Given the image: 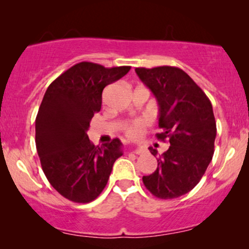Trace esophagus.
Wrapping results in <instances>:
<instances>
[{
    "mask_svg": "<svg viewBox=\"0 0 249 249\" xmlns=\"http://www.w3.org/2000/svg\"><path fill=\"white\" fill-rule=\"evenodd\" d=\"M133 151H134V153L139 154V153H142V147H139V146H136V147L133 148Z\"/></svg>",
    "mask_w": 249,
    "mask_h": 249,
    "instance_id": "esophagus-1",
    "label": "esophagus"
}]
</instances>
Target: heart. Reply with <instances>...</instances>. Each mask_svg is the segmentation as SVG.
<instances>
[{
  "label": "heart",
  "mask_w": 249,
  "mask_h": 249,
  "mask_svg": "<svg viewBox=\"0 0 249 249\" xmlns=\"http://www.w3.org/2000/svg\"><path fill=\"white\" fill-rule=\"evenodd\" d=\"M146 125V119L144 118H138L133 119V121L126 122L124 125H123V131L127 134L128 137H138L139 134L142 133V127Z\"/></svg>",
  "instance_id": "heart-1"
}]
</instances>
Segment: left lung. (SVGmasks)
Here are the masks:
<instances>
[{"mask_svg": "<svg viewBox=\"0 0 249 249\" xmlns=\"http://www.w3.org/2000/svg\"><path fill=\"white\" fill-rule=\"evenodd\" d=\"M141 81L159 105V141L170 142L166 152L153 147L158 167L142 177L145 187L159 199H174L193 190L214 153L216 124L212 104L185 71L176 67L136 68Z\"/></svg>", "mask_w": 249, "mask_h": 249, "instance_id": "8db88e82", "label": "left lung"}]
</instances>
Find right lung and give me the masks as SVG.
<instances>
[{
  "label": "right lung",
  "mask_w": 249,
  "mask_h": 249,
  "mask_svg": "<svg viewBox=\"0 0 249 249\" xmlns=\"http://www.w3.org/2000/svg\"><path fill=\"white\" fill-rule=\"evenodd\" d=\"M130 67L104 68L91 62L73 65L49 85L37 113L36 148L42 170L55 190L73 202L95 200L123 156L118 138L95 146L87 131L102 107V92Z\"/></svg>",
  "instance_id": "right-lung-1"
}]
</instances>
